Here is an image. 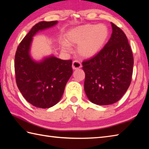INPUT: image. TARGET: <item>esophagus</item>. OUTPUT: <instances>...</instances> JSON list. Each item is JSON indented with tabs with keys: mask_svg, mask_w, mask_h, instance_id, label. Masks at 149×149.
Instances as JSON below:
<instances>
[{
	"mask_svg": "<svg viewBox=\"0 0 149 149\" xmlns=\"http://www.w3.org/2000/svg\"><path fill=\"white\" fill-rule=\"evenodd\" d=\"M82 67L81 63L79 61H74L72 63V68L74 70H77Z\"/></svg>",
	"mask_w": 149,
	"mask_h": 149,
	"instance_id": "obj_1",
	"label": "esophagus"
}]
</instances>
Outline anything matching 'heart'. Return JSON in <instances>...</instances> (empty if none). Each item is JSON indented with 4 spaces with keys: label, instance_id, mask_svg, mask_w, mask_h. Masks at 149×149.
Returning <instances> with one entry per match:
<instances>
[{
    "label": "heart",
    "instance_id": "1",
    "mask_svg": "<svg viewBox=\"0 0 149 149\" xmlns=\"http://www.w3.org/2000/svg\"><path fill=\"white\" fill-rule=\"evenodd\" d=\"M109 31L106 25L86 24L78 26L69 31L66 34V41L61 44L65 52L70 51V46H77V52L85 58H91L100 52L108 39Z\"/></svg>",
    "mask_w": 149,
    "mask_h": 149
}]
</instances>
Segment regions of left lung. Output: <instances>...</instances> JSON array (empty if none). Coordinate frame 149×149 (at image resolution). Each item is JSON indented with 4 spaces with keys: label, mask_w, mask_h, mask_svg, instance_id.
I'll use <instances>...</instances> for the list:
<instances>
[{
    "label": "left lung",
    "mask_w": 149,
    "mask_h": 149,
    "mask_svg": "<svg viewBox=\"0 0 149 149\" xmlns=\"http://www.w3.org/2000/svg\"><path fill=\"white\" fill-rule=\"evenodd\" d=\"M112 34L100 52L83 63L84 91L91 102L100 106L118 101L130 86L134 59L125 33L111 23Z\"/></svg>",
    "instance_id": "left-lung-1"
}]
</instances>
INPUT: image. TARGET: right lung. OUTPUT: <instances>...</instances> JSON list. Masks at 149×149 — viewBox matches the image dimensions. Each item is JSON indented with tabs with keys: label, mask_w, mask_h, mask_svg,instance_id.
I'll use <instances>...</instances> for the list:
<instances>
[{
	"label": "right lung",
	"mask_w": 149,
	"mask_h": 149,
	"mask_svg": "<svg viewBox=\"0 0 149 149\" xmlns=\"http://www.w3.org/2000/svg\"><path fill=\"white\" fill-rule=\"evenodd\" d=\"M58 23L42 21L34 25L19 44L15 57L18 89L28 102L40 108H49L59 102L73 72L72 60L50 55L37 61L31 54L33 36Z\"/></svg>",
	"instance_id": "1"
}]
</instances>
